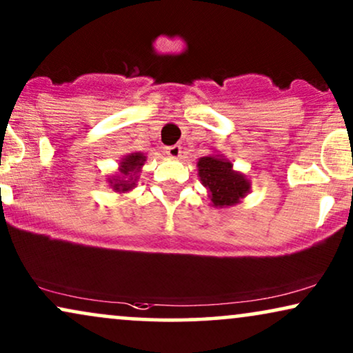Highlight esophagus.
<instances>
[{"mask_svg": "<svg viewBox=\"0 0 353 353\" xmlns=\"http://www.w3.org/2000/svg\"><path fill=\"white\" fill-rule=\"evenodd\" d=\"M166 153H168L169 158H172V159H179L181 156H182V148H181L179 145H172V146H168Z\"/></svg>", "mask_w": 353, "mask_h": 353, "instance_id": "obj_1", "label": "esophagus"}]
</instances>
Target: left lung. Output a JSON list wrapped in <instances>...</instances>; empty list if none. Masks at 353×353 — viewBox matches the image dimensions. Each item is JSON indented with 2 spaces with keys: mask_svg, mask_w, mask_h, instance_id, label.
I'll list each match as a JSON object with an SVG mask.
<instances>
[{
  "mask_svg": "<svg viewBox=\"0 0 353 353\" xmlns=\"http://www.w3.org/2000/svg\"><path fill=\"white\" fill-rule=\"evenodd\" d=\"M199 177L212 207L226 208L239 203L251 192V181L243 172L234 171L233 163L225 154L212 153L197 161Z\"/></svg>",
  "mask_w": 353,
  "mask_h": 353,
  "instance_id": "left-lung-1",
  "label": "left lung"
}]
</instances>
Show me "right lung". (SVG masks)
Returning a JSON list of instances; mask_svg holds the SVG:
<instances>
[{"mask_svg":"<svg viewBox=\"0 0 353 353\" xmlns=\"http://www.w3.org/2000/svg\"><path fill=\"white\" fill-rule=\"evenodd\" d=\"M145 161L146 156L143 153H138V151L125 154L119 163V171L107 177V184L117 194H128L137 187Z\"/></svg>","mask_w":353,"mask_h":353,"instance_id":"obj_1","label":"right lung"}]
</instances>
